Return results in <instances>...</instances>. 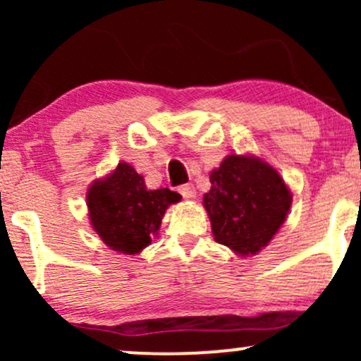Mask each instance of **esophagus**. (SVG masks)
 <instances>
[{"mask_svg": "<svg viewBox=\"0 0 361 361\" xmlns=\"http://www.w3.org/2000/svg\"><path fill=\"white\" fill-rule=\"evenodd\" d=\"M178 192L183 195V198H195V195H197V192H195V186L192 183L181 185L180 188H178Z\"/></svg>", "mask_w": 361, "mask_h": 361, "instance_id": "1", "label": "esophagus"}]
</instances>
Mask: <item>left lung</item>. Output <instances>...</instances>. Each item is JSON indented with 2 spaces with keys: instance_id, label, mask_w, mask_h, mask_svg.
Wrapping results in <instances>:
<instances>
[{
  "instance_id": "8db88e82",
  "label": "left lung",
  "mask_w": 361,
  "mask_h": 361,
  "mask_svg": "<svg viewBox=\"0 0 361 361\" xmlns=\"http://www.w3.org/2000/svg\"><path fill=\"white\" fill-rule=\"evenodd\" d=\"M204 205L215 241L243 256L261 251L287 219L292 195L270 164L231 154L210 173Z\"/></svg>"
}]
</instances>
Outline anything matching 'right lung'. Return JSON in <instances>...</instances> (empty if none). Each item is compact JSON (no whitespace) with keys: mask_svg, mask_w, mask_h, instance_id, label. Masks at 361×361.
<instances>
[{"mask_svg":"<svg viewBox=\"0 0 361 361\" xmlns=\"http://www.w3.org/2000/svg\"><path fill=\"white\" fill-rule=\"evenodd\" d=\"M90 221L106 246L135 255L149 246L171 204L181 200L169 188L147 190L144 178L127 163L88 190Z\"/></svg>","mask_w":361,"mask_h":361,"instance_id":"add662e5","label":"right lung"}]
</instances>
